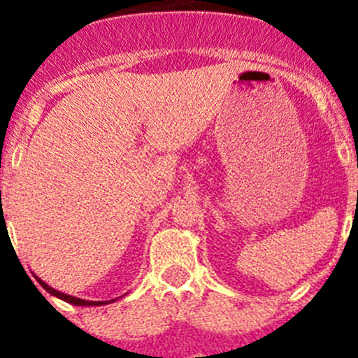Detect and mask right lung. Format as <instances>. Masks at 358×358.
<instances>
[{
    "label": "right lung",
    "mask_w": 358,
    "mask_h": 358,
    "mask_svg": "<svg viewBox=\"0 0 358 358\" xmlns=\"http://www.w3.org/2000/svg\"><path fill=\"white\" fill-rule=\"evenodd\" d=\"M37 281H39L41 287H43V289L46 290V292L52 294V296H57V297H59V299H64V301L71 303V305H78V306H98V305H107V303H110V301H85V299H78V297L68 296V294H62V292H59V290L52 289V287L46 285L44 281H41L39 278H37Z\"/></svg>",
    "instance_id": "right-lung-1"
}]
</instances>
